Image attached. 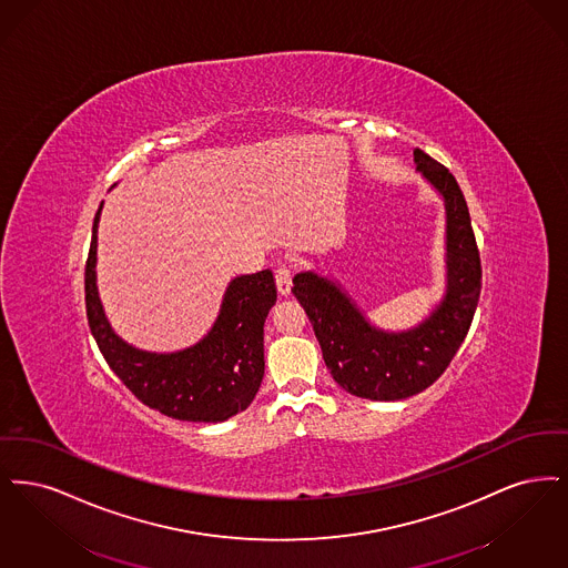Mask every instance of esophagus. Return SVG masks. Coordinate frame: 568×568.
Masks as SVG:
<instances>
[{"instance_id": "esophagus-1", "label": "esophagus", "mask_w": 568, "mask_h": 568, "mask_svg": "<svg viewBox=\"0 0 568 568\" xmlns=\"http://www.w3.org/2000/svg\"><path fill=\"white\" fill-rule=\"evenodd\" d=\"M275 286H277L280 296L291 295V288H293V272H291V267H277V272H275Z\"/></svg>"}]
</instances>
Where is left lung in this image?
<instances>
[{"label":"left lung","instance_id":"8db88e82","mask_svg":"<svg viewBox=\"0 0 568 568\" xmlns=\"http://www.w3.org/2000/svg\"><path fill=\"white\" fill-rule=\"evenodd\" d=\"M414 161L445 203L447 286L428 318L407 331H384L363 316L337 282L316 272L293 280V295L314 326L326 369L346 393L371 400H400L439 379L469 333L481 293L479 250L456 178L419 149Z\"/></svg>","mask_w":568,"mask_h":568}]
</instances>
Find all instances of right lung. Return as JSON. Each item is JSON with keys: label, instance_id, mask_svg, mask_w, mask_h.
Instances as JSON below:
<instances>
[{"label": "right lung", "instance_id": "obj_1", "mask_svg": "<svg viewBox=\"0 0 568 568\" xmlns=\"http://www.w3.org/2000/svg\"><path fill=\"white\" fill-rule=\"evenodd\" d=\"M101 205L84 270V301L91 333L110 369L144 405L168 418L224 422L244 412L265 375L263 326L277 298L273 273L263 270L231 280L219 318L195 346L170 354L129 346L112 331L99 298Z\"/></svg>", "mask_w": 568, "mask_h": 568}]
</instances>
